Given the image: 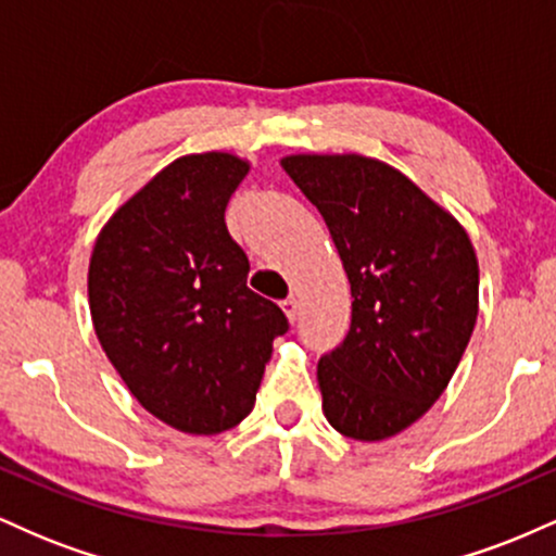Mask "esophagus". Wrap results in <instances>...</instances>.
<instances>
[{
    "mask_svg": "<svg viewBox=\"0 0 556 556\" xmlns=\"http://www.w3.org/2000/svg\"><path fill=\"white\" fill-rule=\"evenodd\" d=\"M282 311H285V316L290 318V321H295V318H298V300L295 298L282 300Z\"/></svg>",
    "mask_w": 556,
    "mask_h": 556,
    "instance_id": "obj_1",
    "label": "esophagus"
}]
</instances>
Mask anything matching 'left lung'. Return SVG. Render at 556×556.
Instances as JSON below:
<instances>
[{"mask_svg":"<svg viewBox=\"0 0 556 556\" xmlns=\"http://www.w3.org/2000/svg\"><path fill=\"white\" fill-rule=\"evenodd\" d=\"M282 167L327 222L353 292L344 342L318 361L324 416L381 442L442 397L478 316V258L460 222L416 182L361 154Z\"/></svg>","mask_w":556,"mask_h":556,"instance_id":"1","label":"left lung"}]
</instances>
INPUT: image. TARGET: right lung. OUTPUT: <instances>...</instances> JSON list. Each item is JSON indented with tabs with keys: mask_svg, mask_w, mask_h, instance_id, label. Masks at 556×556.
Here are the masks:
<instances>
[{
	"mask_svg": "<svg viewBox=\"0 0 556 556\" xmlns=\"http://www.w3.org/2000/svg\"><path fill=\"white\" fill-rule=\"evenodd\" d=\"M245 159L180 156L110 216L88 264L96 337L127 389L172 429L212 437L253 410L277 303L248 287V256L225 208Z\"/></svg>",
	"mask_w": 556,
	"mask_h": 556,
	"instance_id": "1",
	"label": "right lung"
}]
</instances>
